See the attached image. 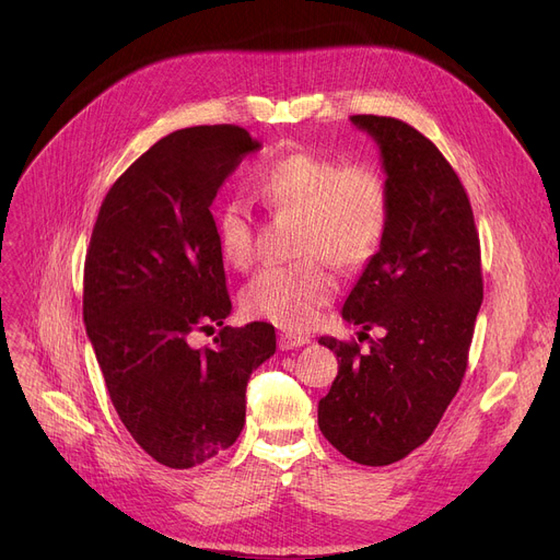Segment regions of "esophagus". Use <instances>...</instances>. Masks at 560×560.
<instances>
[{"label":"esophagus","instance_id":"34e87169","mask_svg":"<svg viewBox=\"0 0 560 560\" xmlns=\"http://www.w3.org/2000/svg\"><path fill=\"white\" fill-rule=\"evenodd\" d=\"M308 342H311V338L302 336V334H281L279 336V347L281 349H298V347H304Z\"/></svg>","mask_w":560,"mask_h":560}]
</instances>
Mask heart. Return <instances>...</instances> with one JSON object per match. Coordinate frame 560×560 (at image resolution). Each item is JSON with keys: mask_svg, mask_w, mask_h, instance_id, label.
<instances>
[{"mask_svg": "<svg viewBox=\"0 0 560 560\" xmlns=\"http://www.w3.org/2000/svg\"><path fill=\"white\" fill-rule=\"evenodd\" d=\"M256 197L275 213L298 215L295 262L260 270L243 290V308L283 329H308L336 292L327 262L359 270L384 245L390 222V195L381 172L368 163L295 152L262 163L254 176ZM222 258L233 268L252 265L254 220L241 199L215 211Z\"/></svg>", "mask_w": 560, "mask_h": 560, "instance_id": "b5f03b06", "label": "heart"}]
</instances>
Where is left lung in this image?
Masks as SVG:
<instances>
[{
    "instance_id": "left-lung-1",
    "label": "left lung",
    "mask_w": 560,
    "mask_h": 560,
    "mask_svg": "<svg viewBox=\"0 0 560 560\" xmlns=\"http://www.w3.org/2000/svg\"><path fill=\"white\" fill-rule=\"evenodd\" d=\"M378 144L390 222L342 317L386 331L370 351L319 338L338 376L317 404L329 443L361 465H390L427 443L460 388L483 302L472 206L454 167L418 129L381 115H351Z\"/></svg>"
}]
</instances>
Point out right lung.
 <instances>
[{"label": "right lung", "instance_id": "obj_1", "mask_svg": "<svg viewBox=\"0 0 560 560\" xmlns=\"http://www.w3.org/2000/svg\"><path fill=\"white\" fill-rule=\"evenodd\" d=\"M258 147L235 125L161 138L106 192L85 254L83 322L110 401L136 443L174 469L235 443L249 374L277 349L268 322L189 345L231 313L211 203Z\"/></svg>", "mask_w": 560, "mask_h": 560}]
</instances>
